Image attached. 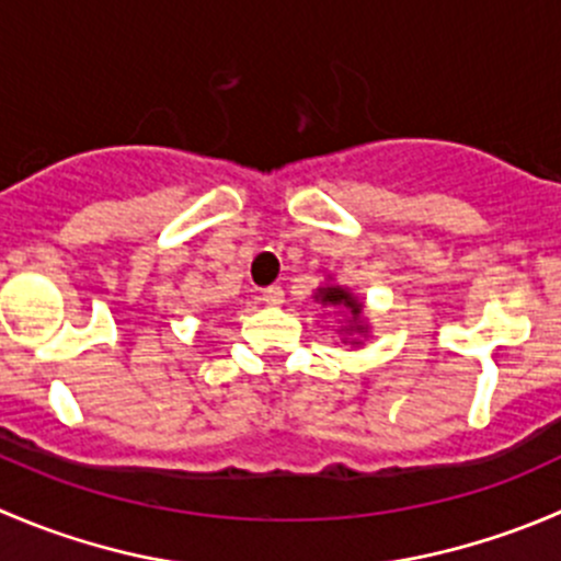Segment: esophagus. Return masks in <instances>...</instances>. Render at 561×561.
I'll list each match as a JSON object with an SVG mask.
<instances>
[{
	"instance_id": "1",
	"label": "esophagus",
	"mask_w": 561,
	"mask_h": 561,
	"mask_svg": "<svg viewBox=\"0 0 561 561\" xmlns=\"http://www.w3.org/2000/svg\"><path fill=\"white\" fill-rule=\"evenodd\" d=\"M263 301L268 304V307H279V304L285 301V290H282V287H276V285L265 287V290H263Z\"/></svg>"
}]
</instances>
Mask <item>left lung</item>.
<instances>
[{"instance_id":"left-lung-1","label":"left lung","mask_w":561,"mask_h":561,"mask_svg":"<svg viewBox=\"0 0 561 561\" xmlns=\"http://www.w3.org/2000/svg\"><path fill=\"white\" fill-rule=\"evenodd\" d=\"M318 298H320V301H323V304H331V307H345V309H351L353 320H356L358 312H362V304L353 301L351 293L342 290V287H323V290L318 293ZM356 329H358V325H356Z\"/></svg>"}]
</instances>
